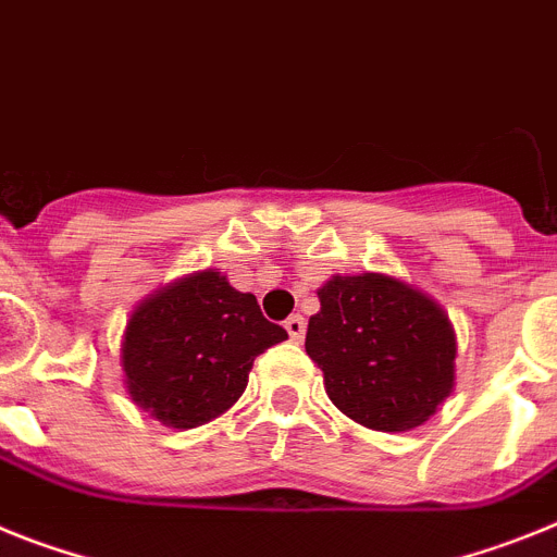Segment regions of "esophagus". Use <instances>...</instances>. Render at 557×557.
<instances>
[{
    "mask_svg": "<svg viewBox=\"0 0 557 557\" xmlns=\"http://www.w3.org/2000/svg\"><path fill=\"white\" fill-rule=\"evenodd\" d=\"M284 330L289 332V337H293L296 344H301L304 335H307V321H304L301 315H289L287 321H284Z\"/></svg>",
    "mask_w": 557,
    "mask_h": 557,
    "instance_id": "1",
    "label": "esophagus"
}]
</instances>
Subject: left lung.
I'll use <instances>...</instances> for the list:
<instances>
[{"label": "left lung", "mask_w": 557, "mask_h": 557, "mask_svg": "<svg viewBox=\"0 0 557 557\" xmlns=\"http://www.w3.org/2000/svg\"><path fill=\"white\" fill-rule=\"evenodd\" d=\"M307 326V355L349 420L400 434L428 422L456 386L448 312L386 273L332 275Z\"/></svg>", "instance_id": "left-lung-1"}]
</instances>
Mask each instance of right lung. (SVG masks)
<instances>
[{
    "instance_id": "obj_1",
    "label": "right lung",
    "mask_w": 557,
    "mask_h": 557,
    "mask_svg": "<svg viewBox=\"0 0 557 557\" xmlns=\"http://www.w3.org/2000/svg\"><path fill=\"white\" fill-rule=\"evenodd\" d=\"M287 332L261 315L253 293L220 270H199L154 289L132 310L121 341L132 403L169 428L225 414L247 388L253 360Z\"/></svg>"
}]
</instances>
